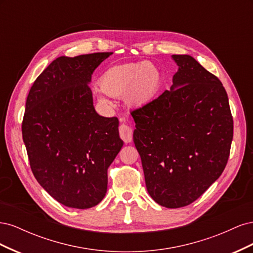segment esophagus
I'll return each mask as SVG.
<instances>
[{"instance_id":"obj_1","label":"esophagus","mask_w":253,"mask_h":253,"mask_svg":"<svg viewBox=\"0 0 253 253\" xmlns=\"http://www.w3.org/2000/svg\"><path fill=\"white\" fill-rule=\"evenodd\" d=\"M119 135L120 138L126 143H128L133 140V129L126 125H121L119 126Z\"/></svg>"}]
</instances>
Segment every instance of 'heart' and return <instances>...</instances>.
<instances>
[{"label":"heart","instance_id":"1","mask_svg":"<svg viewBox=\"0 0 253 253\" xmlns=\"http://www.w3.org/2000/svg\"><path fill=\"white\" fill-rule=\"evenodd\" d=\"M162 84V73L151 62H134L108 68L99 79L102 93L124 97L129 106H142L153 100ZM103 103L108 100L100 96Z\"/></svg>","mask_w":253,"mask_h":253}]
</instances>
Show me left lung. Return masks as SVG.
<instances>
[{
    "label": "left lung",
    "instance_id": "1",
    "mask_svg": "<svg viewBox=\"0 0 253 253\" xmlns=\"http://www.w3.org/2000/svg\"><path fill=\"white\" fill-rule=\"evenodd\" d=\"M173 85L131 112L151 197L166 208L196 201L223 173L233 119L219 79L189 55H173Z\"/></svg>",
    "mask_w": 253,
    "mask_h": 253
}]
</instances>
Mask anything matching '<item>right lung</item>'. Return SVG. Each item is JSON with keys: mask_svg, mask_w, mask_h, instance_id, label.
<instances>
[{"mask_svg": "<svg viewBox=\"0 0 253 253\" xmlns=\"http://www.w3.org/2000/svg\"><path fill=\"white\" fill-rule=\"evenodd\" d=\"M113 52L59 57L26 99L22 136L36 179L57 202L88 209L108 189V169L121 150L117 117L93 105L91 75Z\"/></svg>", "mask_w": 253, "mask_h": 253, "instance_id": "obj_1", "label": "right lung"}]
</instances>
